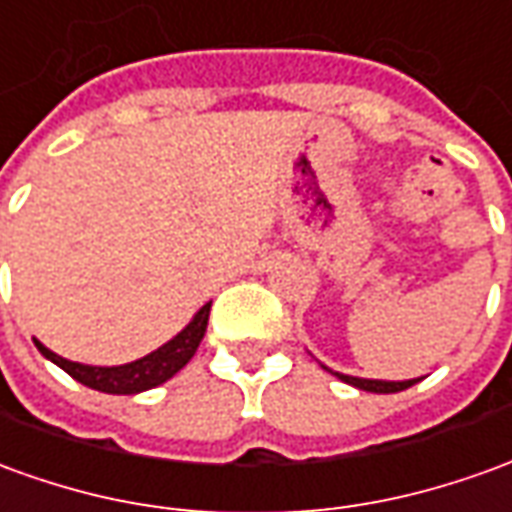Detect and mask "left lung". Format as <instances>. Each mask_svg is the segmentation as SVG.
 I'll return each mask as SVG.
<instances>
[{
    "label": "left lung",
    "mask_w": 512,
    "mask_h": 512,
    "mask_svg": "<svg viewBox=\"0 0 512 512\" xmlns=\"http://www.w3.org/2000/svg\"><path fill=\"white\" fill-rule=\"evenodd\" d=\"M338 380L349 382V385H355L360 391H371V393H396V391H405L410 385H416L418 380H405V382H385V380H360V377H349V374H338V371H332Z\"/></svg>",
    "instance_id": "8db88e82"
}]
</instances>
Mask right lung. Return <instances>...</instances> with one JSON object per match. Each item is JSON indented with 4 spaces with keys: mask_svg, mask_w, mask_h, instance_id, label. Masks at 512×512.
Returning a JSON list of instances; mask_svg holds the SVG:
<instances>
[{
    "mask_svg": "<svg viewBox=\"0 0 512 512\" xmlns=\"http://www.w3.org/2000/svg\"><path fill=\"white\" fill-rule=\"evenodd\" d=\"M207 318H210V302L196 313L194 321H191L180 335H174L169 343H163V346H160L157 352H152V355L141 357V360H135V363H127V366H82V363H71L66 357L49 352L44 343L35 341V346H38L41 355L49 357V360H52L55 366L63 368L69 377H74V380L82 382V385H88V388H94V391L141 393L149 391V388H155L160 382L171 380V377L194 357V352L199 349V343L205 338Z\"/></svg>",
    "mask_w": 512,
    "mask_h": 512,
    "instance_id": "1",
    "label": "right lung"
}]
</instances>
